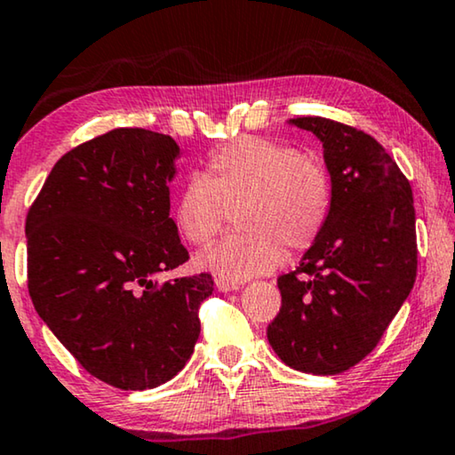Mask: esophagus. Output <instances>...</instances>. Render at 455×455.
<instances>
[{"label":"esophagus","instance_id":"obj_1","mask_svg":"<svg viewBox=\"0 0 455 455\" xmlns=\"http://www.w3.org/2000/svg\"><path fill=\"white\" fill-rule=\"evenodd\" d=\"M215 285H217V290H220V291H235V290H240V283L228 282V279H221V277L217 279Z\"/></svg>","mask_w":455,"mask_h":455}]
</instances>
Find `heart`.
Masks as SVG:
<instances>
[{
  "label": "heart",
  "instance_id": "heart-1",
  "mask_svg": "<svg viewBox=\"0 0 455 455\" xmlns=\"http://www.w3.org/2000/svg\"><path fill=\"white\" fill-rule=\"evenodd\" d=\"M333 184L321 161L296 147L242 136L215 148L203 176H190L173 204V220L190 244L204 246L234 211L238 232L196 254V269L228 282L263 275L291 254L308 251L325 229Z\"/></svg>",
  "mask_w": 455,
  "mask_h": 455
}]
</instances>
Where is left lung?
<instances>
[{
	"label": "left lung",
	"instance_id": "left-lung-1",
	"mask_svg": "<svg viewBox=\"0 0 455 455\" xmlns=\"http://www.w3.org/2000/svg\"><path fill=\"white\" fill-rule=\"evenodd\" d=\"M323 142L331 215L300 267L277 279L267 339L291 369L338 375L375 350L416 279L412 188L385 148L346 124L294 117Z\"/></svg>",
	"mask_w": 455,
	"mask_h": 455
}]
</instances>
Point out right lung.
Returning <instances> with one entry per match:
<instances>
[{"label": "right lung", "instance_id": "obj_1", "mask_svg": "<svg viewBox=\"0 0 455 455\" xmlns=\"http://www.w3.org/2000/svg\"><path fill=\"white\" fill-rule=\"evenodd\" d=\"M180 147L167 134L116 128L53 165L27 217L35 310L92 377L142 391L176 377L213 294L201 273L159 283L188 260L170 217Z\"/></svg>", "mask_w": 455, "mask_h": 455}]
</instances>
